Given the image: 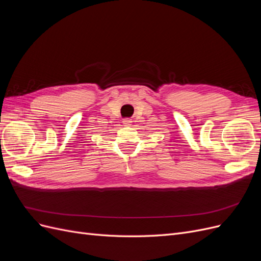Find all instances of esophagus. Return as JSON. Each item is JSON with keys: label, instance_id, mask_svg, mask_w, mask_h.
<instances>
[{"label": "esophagus", "instance_id": "obj_1", "mask_svg": "<svg viewBox=\"0 0 261 261\" xmlns=\"http://www.w3.org/2000/svg\"><path fill=\"white\" fill-rule=\"evenodd\" d=\"M132 123V121L129 120V118H124L123 120V124H125V125H129Z\"/></svg>", "mask_w": 261, "mask_h": 261}]
</instances>
